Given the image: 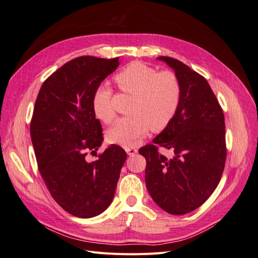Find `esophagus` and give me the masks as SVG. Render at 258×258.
Wrapping results in <instances>:
<instances>
[{
  "mask_svg": "<svg viewBox=\"0 0 258 258\" xmlns=\"http://www.w3.org/2000/svg\"><path fill=\"white\" fill-rule=\"evenodd\" d=\"M124 150H126V153H127L129 156L135 155V154L138 152V150H137L136 147H126V148H124Z\"/></svg>",
  "mask_w": 258,
  "mask_h": 258,
  "instance_id": "34e87169",
  "label": "esophagus"
}]
</instances>
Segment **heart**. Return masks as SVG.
<instances>
[{"instance_id": "1", "label": "heart", "mask_w": 258, "mask_h": 258, "mask_svg": "<svg viewBox=\"0 0 258 258\" xmlns=\"http://www.w3.org/2000/svg\"><path fill=\"white\" fill-rule=\"evenodd\" d=\"M121 92L132 96L128 113L107 131V141L124 147L135 146L148 131L161 132L176 117L183 100V84L173 71H159L143 63L132 62L114 77ZM96 117L110 124L115 119L112 90L100 87L92 98Z\"/></svg>"}]
</instances>
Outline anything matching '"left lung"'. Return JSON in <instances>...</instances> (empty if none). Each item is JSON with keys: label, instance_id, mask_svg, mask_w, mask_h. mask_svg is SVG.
<instances>
[{"label": "left lung", "instance_id": "obj_1", "mask_svg": "<svg viewBox=\"0 0 258 258\" xmlns=\"http://www.w3.org/2000/svg\"><path fill=\"white\" fill-rule=\"evenodd\" d=\"M158 60L174 70L183 84V100L170 126L139 150L146 159L145 183L153 200L173 215L205 204L225 168V119L222 107L204 76L171 57ZM175 153L171 160L158 147Z\"/></svg>", "mask_w": 258, "mask_h": 258}]
</instances>
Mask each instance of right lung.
I'll use <instances>...</instances> for the list:
<instances>
[{"instance_id":"obj_1","label":"right lung","mask_w":258,"mask_h":258,"mask_svg":"<svg viewBox=\"0 0 258 258\" xmlns=\"http://www.w3.org/2000/svg\"><path fill=\"white\" fill-rule=\"evenodd\" d=\"M118 64V58L77 57L43 83L35 101L30 134L38 170L54 201L77 217L97 216L111 205L127 159L112 144L96 161L86 160L103 141L93 95Z\"/></svg>"}]
</instances>
